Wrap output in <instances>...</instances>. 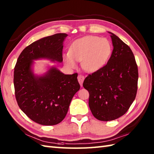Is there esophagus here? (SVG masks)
I'll return each mask as SVG.
<instances>
[{"instance_id":"1","label":"esophagus","mask_w":154,"mask_h":154,"mask_svg":"<svg viewBox=\"0 0 154 154\" xmlns=\"http://www.w3.org/2000/svg\"><path fill=\"white\" fill-rule=\"evenodd\" d=\"M77 79H78V81H79L80 85L82 86L83 83L84 79H85V77L82 75H79L77 77Z\"/></svg>"}]
</instances>
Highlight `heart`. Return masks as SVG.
I'll return each instance as SVG.
<instances>
[{
  "label": "heart",
  "mask_w": 154,
  "mask_h": 154,
  "mask_svg": "<svg viewBox=\"0 0 154 154\" xmlns=\"http://www.w3.org/2000/svg\"><path fill=\"white\" fill-rule=\"evenodd\" d=\"M112 54V45L106 38L87 35L73 42L69 53L63 55V61L69 68L76 67V62L81 61L83 69L90 73L102 69Z\"/></svg>",
  "instance_id": "obj_1"
}]
</instances>
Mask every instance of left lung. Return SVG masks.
<instances>
[{
    "label": "left lung",
    "mask_w": 154,
    "mask_h": 154,
    "mask_svg": "<svg viewBox=\"0 0 154 154\" xmlns=\"http://www.w3.org/2000/svg\"><path fill=\"white\" fill-rule=\"evenodd\" d=\"M111 34L113 50L106 65L89 74L83 85L89 93V106L93 115L101 121L119 119L134 100L138 71L131 49Z\"/></svg>",
    "instance_id": "left-lung-1"
}]
</instances>
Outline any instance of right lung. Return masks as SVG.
<instances>
[{
	"label": "right lung",
	"instance_id": "1",
	"mask_svg": "<svg viewBox=\"0 0 154 154\" xmlns=\"http://www.w3.org/2000/svg\"><path fill=\"white\" fill-rule=\"evenodd\" d=\"M67 36V34L60 33L33 42L21 52L14 67L15 97L20 109L42 125L60 123L74 94L80 89L77 73L65 75L51 67L38 76L32 68L34 60L39 59L63 61V43Z\"/></svg>",
	"mask_w": 154,
	"mask_h": 154
}]
</instances>
